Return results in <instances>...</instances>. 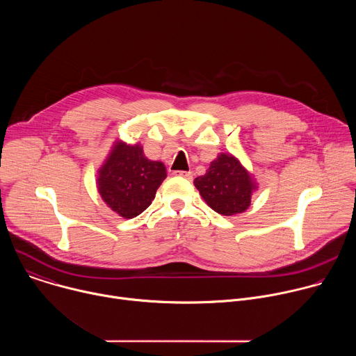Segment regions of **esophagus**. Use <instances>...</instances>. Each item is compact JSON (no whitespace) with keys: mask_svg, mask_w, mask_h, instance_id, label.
I'll return each mask as SVG.
<instances>
[{"mask_svg":"<svg viewBox=\"0 0 356 356\" xmlns=\"http://www.w3.org/2000/svg\"><path fill=\"white\" fill-rule=\"evenodd\" d=\"M175 175L183 177V179H187V180H191V179H193V173H191V172H183V170H180V172H175Z\"/></svg>","mask_w":356,"mask_h":356,"instance_id":"1","label":"esophagus"}]
</instances>
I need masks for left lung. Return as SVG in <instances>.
<instances>
[{
	"mask_svg": "<svg viewBox=\"0 0 356 356\" xmlns=\"http://www.w3.org/2000/svg\"><path fill=\"white\" fill-rule=\"evenodd\" d=\"M194 186L214 211L227 217L246 211L258 190L255 177L232 154H220Z\"/></svg>",
	"mask_w": 356,
	"mask_h": 356,
	"instance_id": "8db88e82",
	"label": "left lung"
}]
</instances>
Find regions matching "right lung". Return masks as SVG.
I'll return each instance as SVG.
<instances>
[{
	"label": "right lung",
	"instance_id": "right-lung-1",
	"mask_svg": "<svg viewBox=\"0 0 356 356\" xmlns=\"http://www.w3.org/2000/svg\"><path fill=\"white\" fill-rule=\"evenodd\" d=\"M166 176L165 165L147 159L140 143L117 139L97 172V190L114 213L134 218L152 204Z\"/></svg>",
	"mask_w": 356,
	"mask_h": 356
}]
</instances>
